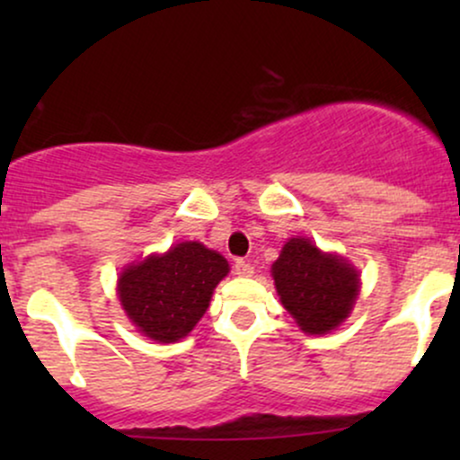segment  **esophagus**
<instances>
[{
    "instance_id": "esophagus-1",
    "label": "esophagus",
    "mask_w": 460,
    "mask_h": 460,
    "mask_svg": "<svg viewBox=\"0 0 460 460\" xmlns=\"http://www.w3.org/2000/svg\"><path fill=\"white\" fill-rule=\"evenodd\" d=\"M234 270L237 277H252V263H248L246 260H237Z\"/></svg>"
}]
</instances>
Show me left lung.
Segmentation results:
<instances>
[{"mask_svg": "<svg viewBox=\"0 0 460 460\" xmlns=\"http://www.w3.org/2000/svg\"><path fill=\"white\" fill-rule=\"evenodd\" d=\"M281 305L309 335H324L341 324L358 296V272L344 257L322 252L309 237L285 242L272 263Z\"/></svg>", "mask_w": 460, "mask_h": 460, "instance_id": "left-lung-1", "label": "left lung"}]
</instances>
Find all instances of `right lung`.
Instances as JSON below:
<instances>
[{
  "label": "right lung",
  "instance_id": "add662e5",
  "mask_svg": "<svg viewBox=\"0 0 460 460\" xmlns=\"http://www.w3.org/2000/svg\"><path fill=\"white\" fill-rule=\"evenodd\" d=\"M229 272V261L200 242H179L164 255L131 263L119 277V300L131 324L160 344H172L197 326Z\"/></svg>",
  "mask_w": 460,
  "mask_h": 460
}]
</instances>
